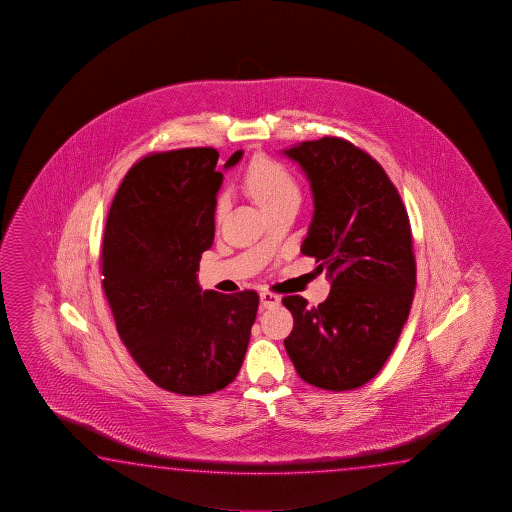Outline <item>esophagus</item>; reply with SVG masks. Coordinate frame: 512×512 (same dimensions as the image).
<instances>
[{
  "label": "esophagus",
  "mask_w": 512,
  "mask_h": 512,
  "mask_svg": "<svg viewBox=\"0 0 512 512\" xmlns=\"http://www.w3.org/2000/svg\"><path fill=\"white\" fill-rule=\"evenodd\" d=\"M260 301L263 308H274V306H278L281 303L279 295L272 294V292H261Z\"/></svg>",
  "instance_id": "esophagus-1"
}]
</instances>
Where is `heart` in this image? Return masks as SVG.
<instances>
[{
  "instance_id": "1",
  "label": "heart",
  "mask_w": 512,
  "mask_h": 512,
  "mask_svg": "<svg viewBox=\"0 0 512 512\" xmlns=\"http://www.w3.org/2000/svg\"><path fill=\"white\" fill-rule=\"evenodd\" d=\"M245 186L252 199L265 211L278 206L279 202L292 197H299V188L294 175L286 166L267 156L254 157L245 172ZM227 199L220 195L215 204V218L220 222L226 215Z\"/></svg>"
}]
</instances>
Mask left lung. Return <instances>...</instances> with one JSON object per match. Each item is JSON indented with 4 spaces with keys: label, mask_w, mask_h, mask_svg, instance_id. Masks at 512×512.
Wrapping results in <instances>:
<instances>
[{
    "label": "left lung",
    "mask_w": 512,
    "mask_h": 512,
    "mask_svg": "<svg viewBox=\"0 0 512 512\" xmlns=\"http://www.w3.org/2000/svg\"><path fill=\"white\" fill-rule=\"evenodd\" d=\"M303 168L313 193L312 224L301 252L328 270L319 306L286 295L294 330L286 353L304 382L351 390L380 373L396 347L416 290L407 209L382 165L342 138L283 150Z\"/></svg>",
    "instance_id": "1"
}]
</instances>
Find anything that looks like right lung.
I'll return each instance as SVG.
<instances>
[{"label":"right lung","mask_w":512,"mask_h":512,"mask_svg":"<svg viewBox=\"0 0 512 512\" xmlns=\"http://www.w3.org/2000/svg\"><path fill=\"white\" fill-rule=\"evenodd\" d=\"M236 150L224 168L242 159ZM215 148L143 157L116 191L102 245L105 297L130 356L157 387L204 396L242 367L260 297L218 294L197 270L215 238Z\"/></svg>","instance_id":"add662e5"}]
</instances>
